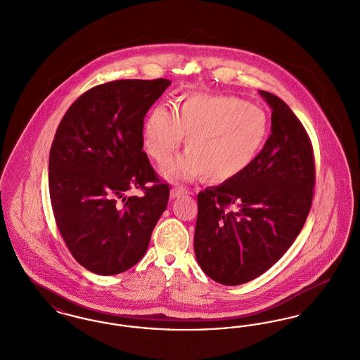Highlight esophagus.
Masks as SVG:
<instances>
[{
  "label": "esophagus",
  "instance_id": "34e87169",
  "mask_svg": "<svg viewBox=\"0 0 360 360\" xmlns=\"http://www.w3.org/2000/svg\"><path fill=\"white\" fill-rule=\"evenodd\" d=\"M184 194H188V190H186V188H184V186H174V188H172V191H170L172 198L181 197V195H184Z\"/></svg>",
  "mask_w": 360,
  "mask_h": 360
}]
</instances>
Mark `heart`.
<instances>
[{"label":"heart","instance_id":"obj_1","mask_svg":"<svg viewBox=\"0 0 360 360\" xmlns=\"http://www.w3.org/2000/svg\"><path fill=\"white\" fill-rule=\"evenodd\" d=\"M269 135L262 108L233 96L190 94L176 112L158 105L144 128V147L158 163L169 162L184 136L188 151L165 167L172 179L204 175L224 182L247 170Z\"/></svg>","mask_w":360,"mask_h":360}]
</instances>
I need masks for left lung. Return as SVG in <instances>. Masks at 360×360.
Wrapping results in <instances>:
<instances>
[{
	"label": "left lung",
	"instance_id": "8db88e82",
	"mask_svg": "<svg viewBox=\"0 0 360 360\" xmlns=\"http://www.w3.org/2000/svg\"><path fill=\"white\" fill-rule=\"evenodd\" d=\"M273 109L271 135L238 176L198 193L194 251L213 281L236 286L266 273L300 235L311 207L316 166L308 132L290 108Z\"/></svg>",
	"mask_w": 360,
	"mask_h": 360
}]
</instances>
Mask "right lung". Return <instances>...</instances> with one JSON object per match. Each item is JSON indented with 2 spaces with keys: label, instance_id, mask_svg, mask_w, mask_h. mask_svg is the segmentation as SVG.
<instances>
[{
  "label": "right lung",
  "instance_id": "1",
  "mask_svg": "<svg viewBox=\"0 0 360 360\" xmlns=\"http://www.w3.org/2000/svg\"><path fill=\"white\" fill-rule=\"evenodd\" d=\"M170 84L159 78L94 86L56 129L49 163L53 217L71 255L94 274L135 266L167 207L170 186L143 151V128L146 113ZM135 188L143 195L127 198Z\"/></svg>",
  "mask_w": 360,
  "mask_h": 360
}]
</instances>
